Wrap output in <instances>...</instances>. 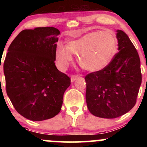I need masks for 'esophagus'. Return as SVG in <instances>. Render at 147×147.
Listing matches in <instances>:
<instances>
[{
  "label": "esophagus",
  "mask_w": 147,
  "mask_h": 147,
  "mask_svg": "<svg viewBox=\"0 0 147 147\" xmlns=\"http://www.w3.org/2000/svg\"><path fill=\"white\" fill-rule=\"evenodd\" d=\"M78 78V76L75 75H71V77H70V79H71V82H73L74 81H75L76 79Z\"/></svg>",
  "instance_id": "esophagus-1"
}]
</instances>
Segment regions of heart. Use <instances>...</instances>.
I'll return each mask as SVG.
<instances>
[{
    "mask_svg": "<svg viewBox=\"0 0 147 147\" xmlns=\"http://www.w3.org/2000/svg\"><path fill=\"white\" fill-rule=\"evenodd\" d=\"M117 41L113 34L108 32H92L77 39L69 41L67 45H58L55 52L57 67L64 70L77 56V61L88 71L97 72L105 68L115 55Z\"/></svg>",
    "mask_w": 147,
    "mask_h": 147,
    "instance_id": "1",
    "label": "heart"
}]
</instances>
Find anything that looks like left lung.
Listing matches in <instances>:
<instances>
[{
  "instance_id": "1",
  "label": "left lung",
  "mask_w": 147,
  "mask_h": 147,
  "mask_svg": "<svg viewBox=\"0 0 147 147\" xmlns=\"http://www.w3.org/2000/svg\"><path fill=\"white\" fill-rule=\"evenodd\" d=\"M119 52L105 68L88 74L86 100L93 115L116 118L132 109L142 83L140 60L129 36L117 31Z\"/></svg>"
}]
</instances>
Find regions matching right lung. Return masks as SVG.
Returning a JSON list of instances; mask_svg holds the SVG:
<instances>
[{
	"label": "right lung",
	"instance_id": "right-lung-1",
	"mask_svg": "<svg viewBox=\"0 0 147 147\" xmlns=\"http://www.w3.org/2000/svg\"><path fill=\"white\" fill-rule=\"evenodd\" d=\"M59 34L53 27L24 30L8 48L3 64L7 94L16 111L30 120L57 115L70 85L55 63Z\"/></svg>",
	"mask_w": 147,
	"mask_h": 147
}]
</instances>
